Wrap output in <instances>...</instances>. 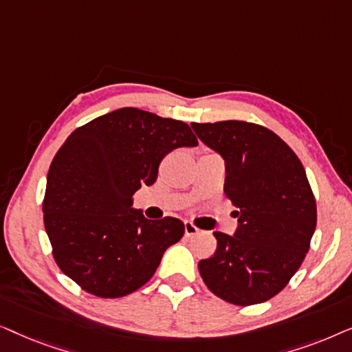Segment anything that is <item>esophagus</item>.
<instances>
[{
    "label": "esophagus",
    "instance_id": "obj_1",
    "mask_svg": "<svg viewBox=\"0 0 352 352\" xmlns=\"http://www.w3.org/2000/svg\"><path fill=\"white\" fill-rule=\"evenodd\" d=\"M199 232H200L199 228H195L194 224L189 223V221H186V223H184V234H186V237H194V235H197Z\"/></svg>",
    "mask_w": 352,
    "mask_h": 352
}]
</instances>
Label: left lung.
<instances>
[{
    "label": "left lung",
    "mask_w": 352,
    "mask_h": 352,
    "mask_svg": "<svg viewBox=\"0 0 352 352\" xmlns=\"http://www.w3.org/2000/svg\"><path fill=\"white\" fill-rule=\"evenodd\" d=\"M190 126L224 160V192L239 208L234 235L214 232L218 248L199 263L200 276L232 305L271 300L300 269L316 230L305 168L276 133L259 124L229 120Z\"/></svg>",
    "instance_id": "left-lung-1"
}]
</instances>
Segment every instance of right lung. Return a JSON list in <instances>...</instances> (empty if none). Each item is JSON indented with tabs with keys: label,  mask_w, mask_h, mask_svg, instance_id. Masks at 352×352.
Instances as JSON below:
<instances>
[{
	"label": "right lung",
	"mask_w": 352,
	"mask_h": 352,
	"mask_svg": "<svg viewBox=\"0 0 352 352\" xmlns=\"http://www.w3.org/2000/svg\"><path fill=\"white\" fill-rule=\"evenodd\" d=\"M197 144L187 123L134 107L75 129L51 163L43 201L60 271L100 298L129 295L151 280L184 223L147 219L131 197L155 182L166 153Z\"/></svg>",
	"instance_id": "right-lung-1"
}]
</instances>
